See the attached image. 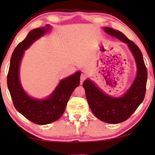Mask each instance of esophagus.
Returning <instances> with one entry per match:
<instances>
[{"instance_id": "esophagus-1", "label": "esophagus", "mask_w": 155, "mask_h": 155, "mask_svg": "<svg viewBox=\"0 0 155 155\" xmlns=\"http://www.w3.org/2000/svg\"><path fill=\"white\" fill-rule=\"evenodd\" d=\"M87 76L85 74L82 73L81 74V75H80V84H82V82H83L84 81V80L86 79Z\"/></svg>"}]
</instances>
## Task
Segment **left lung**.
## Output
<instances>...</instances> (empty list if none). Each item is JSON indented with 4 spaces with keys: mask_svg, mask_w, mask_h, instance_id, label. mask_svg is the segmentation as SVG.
I'll use <instances>...</instances> for the list:
<instances>
[{
    "mask_svg": "<svg viewBox=\"0 0 155 155\" xmlns=\"http://www.w3.org/2000/svg\"><path fill=\"white\" fill-rule=\"evenodd\" d=\"M106 32L128 44L135 57L137 73L132 86L124 96L114 98L104 94L90 80L84 82L86 98L94 115L108 124H119L126 120L137 109L145 98L147 71L143 54L136 44L119 31L104 27Z\"/></svg>",
    "mask_w": 155,
    "mask_h": 155,
    "instance_id": "left-lung-1",
    "label": "left lung"
}]
</instances>
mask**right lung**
<instances>
[{
    "mask_svg": "<svg viewBox=\"0 0 155 155\" xmlns=\"http://www.w3.org/2000/svg\"><path fill=\"white\" fill-rule=\"evenodd\" d=\"M49 29L50 26L46 25V28L42 27L33 29L18 44L12 54L7 78L8 87L15 108L27 119L39 125L51 124L63 115L70 97L80 84L81 74L77 72L61 80L52 94L44 100L31 98L23 90L19 79V68L24 51Z\"/></svg>",
    "mask_w": 155,
    "mask_h": 155,
    "instance_id": "obj_1",
    "label": "right lung"
}]
</instances>
